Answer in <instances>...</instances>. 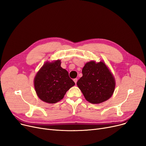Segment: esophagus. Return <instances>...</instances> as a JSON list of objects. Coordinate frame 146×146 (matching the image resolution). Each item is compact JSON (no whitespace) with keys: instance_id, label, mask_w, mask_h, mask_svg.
I'll return each mask as SVG.
<instances>
[{"instance_id":"esophagus-1","label":"esophagus","mask_w":146,"mask_h":146,"mask_svg":"<svg viewBox=\"0 0 146 146\" xmlns=\"http://www.w3.org/2000/svg\"><path fill=\"white\" fill-rule=\"evenodd\" d=\"M74 83L76 84V83H77V82H78V79L77 78H76V79H74Z\"/></svg>"}]
</instances>
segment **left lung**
Returning a JSON list of instances; mask_svg holds the SVG:
<instances>
[{
	"label": "left lung",
	"mask_w": 146,
	"mask_h": 146,
	"mask_svg": "<svg viewBox=\"0 0 146 146\" xmlns=\"http://www.w3.org/2000/svg\"><path fill=\"white\" fill-rule=\"evenodd\" d=\"M82 74L77 85L87 101L94 104H101L112 96L115 80L104 62L91 61L86 63L82 69Z\"/></svg>",
	"instance_id": "obj_1"
}]
</instances>
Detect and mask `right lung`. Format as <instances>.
Listing matches in <instances>:
<instances>
[{
	"instance_id": "obj_1",
	"label": "right lung",
	"mask_w": 146,
	"mask_h": 146,
	"mask_svg": "<svg viewBox=\"0 0 146 146\" xmlns=\"http://www.w3.org/2000/svg\"><path fill=\"white\" fill-rule=\"evenodd\" d=\"M34 82L38 98L48 104L61 101L67 91L75 85L68 72L61 67L59 60L45 62L37 72Z\"/></svg>"
}]
</instances>
